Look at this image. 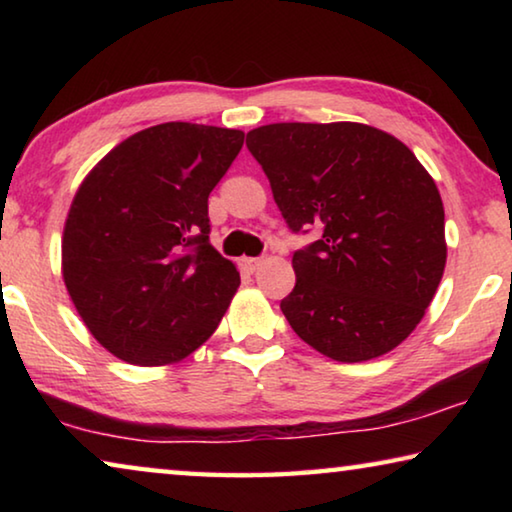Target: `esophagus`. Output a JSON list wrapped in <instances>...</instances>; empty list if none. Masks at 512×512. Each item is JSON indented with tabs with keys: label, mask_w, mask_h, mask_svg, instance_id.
Segmentation results:
<instances>
[{
	"label": "esophagus",
	"mask_w": 512,
	"mask_h": 512,
	"mask_svg": "<svg viewBox=\"0 0 512 512\" xmlns=\"http://www.w3.org/2000/svg\"><path fill=\"white\" fill-rule=\"evenodd\" d=\"M262 264V259H257V257H241L239 259V266H241V271H246V273H255V268Z\"/></svg>",
	"instance_id": "esophagus-1"
}]
</instances>
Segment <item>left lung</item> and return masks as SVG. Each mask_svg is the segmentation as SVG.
<instances>
[{
  "mask_svg": "<svg viewBox=\"0 0 512 512\" xmlns=\"http://www.w3.org/2000/svg\"><path fill=\"white\" fill-rule=\"evenodd\" d=\"M246 144L289 228L323 230L293 255L296 289L280 302L293 332L341 363L397 348L447 262L445 207L429 171L397 137L357 121L268 124Z\"/></svg>",
  "mask_w": 512,
  "mask_h": 512,
  "instance_id": "1",
  "label": "left lung"
}]
</instances>
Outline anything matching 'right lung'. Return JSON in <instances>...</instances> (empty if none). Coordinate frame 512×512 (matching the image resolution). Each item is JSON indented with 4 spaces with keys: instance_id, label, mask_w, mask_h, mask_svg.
<instances>
[{
    "instance_id": "1",
    "label": "right lung",
    "mask_w": 512,
    "mask_h": 512,
    "mask_svg": "<svg viewBox=\"0 0 512 512\" xmlns=\"http://www.w3.org/2000/svg\"><path fill=\"white\" fill-rule=\"evenodd\" d=\"M241 146L244 131L167 121L119 142L76 189L60 268L117 359L171 366L219 327L241 280L207 237V196Z\"/></svg>"
}]
</instances>
